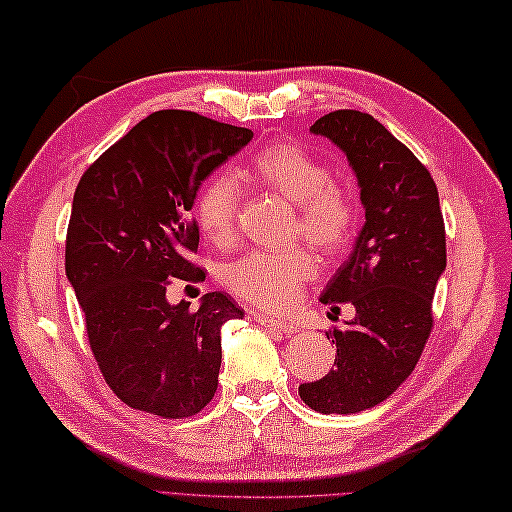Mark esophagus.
Segmentation results:
<instances>
[{
  "label": "esophagus",
  "mask_w": 512,
  "mask_h": 512,
  "mask_svg": "<svg viewBox=\"0 0 512 512\" xmlns=\"http://www.w3.org/2000/svg\"><path fill=\"white\" fill-rule=\"evenodd\" d=\"M256 321L261 326H265L267 330H279V333L288 335V337L297 333V326H292V324H288V321H283V319H274V317H267V315H256Z\"/></svg>",
  "instance_id": "esophagus-1"
}]
</instances>
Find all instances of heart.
Returning a JSON list of instances; mask_svg holds the SVG:
<instances>
[{
	"label": "heart",
	"instance_id": "b5f03b06",
	"mask_svg": "<svg viewBox=\"0 0 512 512\" xmlns=\"http://www.w3.org/2000/svg\"><path fill=\"white\" fill-rule=\"evenodd\" d=\"M240 177L283 195L297 206L294 233L324 251L339 254L355 231L357 204L351 191L330 170L294 143H272L238 170ZM240 204L238 179L227 170L213 173L197 191L195 218L213 245H227L236 229ZM319 274L315 251L292 247L283 251L254 249L242 254L224 270V283L254 306L281 310L297 299L299 288Z\"/></svg>",
	"mask_w": 512,
	"mask_h": 512
}]
</instances>
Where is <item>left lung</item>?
Segmentation results:
<instances>
[{"label": "left lung", "mask_w": 512, "mask_h": 512, "mask_svg": "<svg viewBox=\"0 0 512 512\" xmlns=\"http://www.w3.org/2000/svg\"><path fill=\"white\" fill-rule=\"evenodd\" d=\"M348 157L366 222L353 254L321 301L351 303L346 328L328 330L335 369L301 384L319 414H357L387 400L411 371L434 326L432 299L445 272V224L429 170L371 114L337 110L310 128Z\"/></svg>", "instance_id": "obj_1"}]
</instances>
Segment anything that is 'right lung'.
Listing matches in <instances>:
<instances>
[{"instance_id": "add662e5", "label": "right lung", "mask_w": 512, "mask_h": 512, "mask_svg": "<svg viewBox=\"0 0 512 512\" xmlns=\"http://www.w3.org/2000/svg\"><path fill=\"white\" fill-rule=\"evenodd\" d=\"M254 132L186 110L146 116L80 177L65 272L89 346L125 405L161 418L200 414L218 389L220 328L242 312L209 292L200 308L168 303L170 279L197 281V188Z\"/></svg>"}]
</instances>
